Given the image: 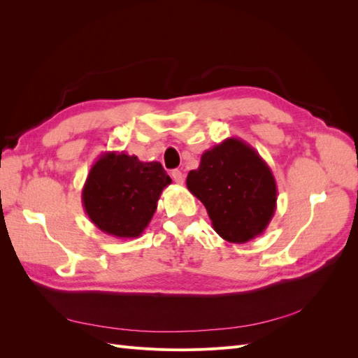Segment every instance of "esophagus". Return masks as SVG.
<instances>
[{"label": "esophagus", "instance_id": "obj_1", "mask_svg": "<svg viewBox=\"0 0 358 358\" xmlns=\"http://www.w3.org/2000/svg\"><path fill=\"white\" fill-rule=\"evenodd\" d=\"M171 178H173V180H175L176 183H183V179H185V176H183V173L180 170H173L171 171Z\"/></svg>", "mask_w": 358, "mask_h": 358}]
</instances>
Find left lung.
I'll use <instances>...</instances> for the list:
<instances>
[{"label":"left lung","mask_w":358,"mask_h":358,"mask_svg":"<svg viewBox=\"0 0 358 358\" xmlns=\"http://www.w3.org/2000/svg\"><path fill=\"white\" fill-rule=\"evenodd\" d=\"M187 187L208 210L224 241L246 243L263 234L276 210L278 188L272 170L257 150L237 137L204 150Z\"/></svg>","instance_id":"obj_1"}]
</instances>
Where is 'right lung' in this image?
I'll return each mask as SVG.
<instances>
[{
    "label": "right lung",
    "mask_w": 358,
    "mask_h": 358,
    "mask_svg": "<svg viewBox=\"0 0 358 358\" xmlns=\"http://www.w3.org/2000/svg\"><path fill=\"white\" fill-rule=\"evenodd\" d=\"M170 183V176L157 161L104 152L86 178L82 203L96 229L113 237L134 239L149 225L161 192Z\"/></svg>",
    "instance_id": "obj_1"
}]
</instances>
